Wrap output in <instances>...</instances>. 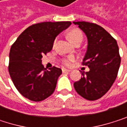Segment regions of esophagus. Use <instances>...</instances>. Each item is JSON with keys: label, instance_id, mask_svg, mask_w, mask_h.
Masks as SVG:
<instances>
[{"label": "esophagus", "instance_id": "34e87169", "mask_svg": "<svg viewBox=\"0 0 127 127\" xmlns=\"http://www.w3.org/2000/svg\"><path fill=\"white\" fill-rule=\"evenodd\" d=\"M70 71H71V70H68V69H66V68H62V72L63 73H68Z\"/></svg>", "mask_w": 127, "mask_h": 127}]
</instances>
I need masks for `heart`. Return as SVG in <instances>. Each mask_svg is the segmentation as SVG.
<instances>
[{"mask_svg":"<svg viewBox=\"0 0 127 127\" xmlns=\"http://www.w3.org/2000/svg\"><path fill=\"white\" fill-rule=\"evenodd\" d=\"M68 38L71 43L74 44L77 41H82L83 40V33L79 30H71L68 34ZM74 60V57L71 56H68V57L63 59V63L66 65H70Z\"/></svg>","mask_w":127,"mask_h":127,"instance_id":"heart-1","label":"heart"}]
</instances>
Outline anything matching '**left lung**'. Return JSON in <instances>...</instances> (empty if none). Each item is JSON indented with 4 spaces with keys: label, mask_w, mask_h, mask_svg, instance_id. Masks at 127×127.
Listing matches in <instances>:
<instances>
[{
    "label": "left lung",
    "mask_w": 127,
    "mask_h": 127,
    "mask_svg": "<svg viewBox=\"0 0 127 127\" xmlns=\"http://www.w3.org/2000/svg\"><path fill=\"white\" fill-rule=\"evenodd\" d=\"M88 40L83 59L89 71L81 73V79L74 83L76 92L83 98L95 100L102 97L114 83L121 64L116 40L102 27L86 21H74Z\"/></svg>",
    "instance_id": "left-lung-1"
}]
</instances>
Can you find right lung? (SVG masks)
Instances as JSON below:
<instances>
[{
  "label": "right lung",
  "mask_w": 127,
  "mask_h": 127,
  "mask_svg": "<svg viewBox=\"0 0 127 127\" xmlns=\"http://www.w3.org/2000/svg\"><path fill=\"white\" fill-rule=\"evenodd\" d=\"M71 24V21H57L31 25L11 47L9 73L15 88L24 97L38 102L53 93L62 69H45L42 56L52 50L56 36Z\"/></svg>",
  "instance_id": "obj_1"
}]
</instances>
